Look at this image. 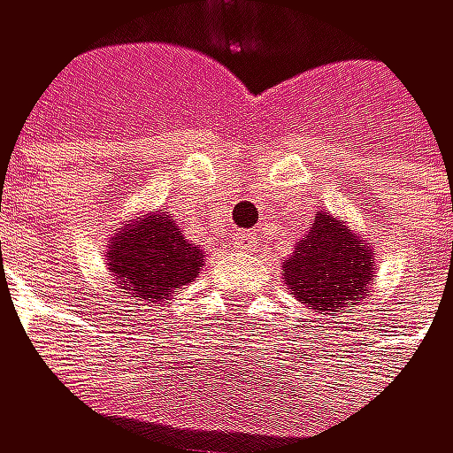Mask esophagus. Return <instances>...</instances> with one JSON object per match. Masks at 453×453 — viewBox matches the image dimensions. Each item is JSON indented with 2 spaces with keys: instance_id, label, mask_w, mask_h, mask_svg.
Instances as JSON below:
<instances>
[{
  "instance_id": "obj_1",
  "label": "esophagus",
  "mask_w": 453,
  "mask_h": 453,
  "mask_svg": "<svg viewBox=\"0 0 453 453\" xmlns=\"http://www.w3.org/2000/svg\"><path fill=\"white\" fill-rule=\"evenodd\" d=\"M257 245V232H232V248H237V251H251V248Z\"/></svg>"
}]
</instances>
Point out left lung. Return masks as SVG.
<instances>
[{
  "label": "left lung",
  "instance_id": "1",
  "mask_svg": "<svg viewBox=\"0 0 453 453\" xmlns=\"http://www.w3.org/2000/svg\"><path fill=\"white\" fill-rule=\"evenodd\" d=\"M280 273L297 303L334 319L367 297L378 270L367 237L357 234L341 216L319 211L308 234L283 259Z\"/></svg>",
  "mask_w": 453,
  "mask_h": 453
}]
</instances>
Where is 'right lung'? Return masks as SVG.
Instances as JSON below:
<instances>
[{
    "mask_svg": "<svg viewBox=\"0 0 453 453\" xmlns=\"http://www.w3.org/2000/svg\"><path fill=\"white\" fill-rule=\"evenodd\" d=\"M202 248L186 240L173 213L148 211L121 229H112L104 248L107 273L124 291L121 300L162 303L202 270Z\"/></svg>",
    "mask_w": 453,
    "mask_h": 453,
    "instance_id": "right-lung-1",
    "label": "right lung"
}]
</instances>
